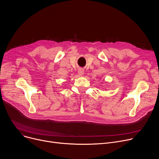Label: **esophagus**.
I'll use <instances>...</instances> for the list:
<instances>
[{"label": "esophagus", "instance_id": "34e87169", "mask_svg": "<svg viewBox=\"0 0 159 159\" xmlns=\"http://www.w3.org/2000/svg\"><path fill=\"white\" fill-rule=\"evenodd\" d=\"M78 73L80 76H82L83 74H84V70H83L82 69H79L78 71Z\"/></svg>", "mask_w": 159, "mask_h": 159}]
</instances>
